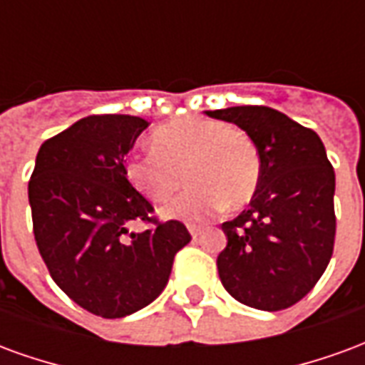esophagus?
<instances>
[{"label":"esophagus","instance_id":"obj_1","mask_svg":"<svg viewBox=\"0 0 365 365\" xmlns=\"http://www.w3.org/2000/svg\"><path fill=\"white\" fill-rule=\"evenodd\" d=\"M187 229H190V235H191V237H193V238H197L199 235H201V229H197V227H193V225H190Z\"/></svg>","mask_w":365,"mask_h":365}]
</instances>
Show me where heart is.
I'll list each match as a JSON object with an SVG mask.
<instances>
[{"label": "heart", "mask_w": 365, "mask_h": 365, "mask_svg": "<svg viewBox=\"0 0 365 365\" xmlns=\"http://www.w3.org/2000/svg\"><path fill=\"white\" fill-rule=\"evenodd\" d=\"M150 146L148 154H130L125 160V178L152 203H166L183 180L190 183L162 209L168 219L201 221L222 205L245 207L258 191L260 152L242 128L217 119L183 117L156 128Z\"/></svg>", "instance_id": "heart-1"}]
</instances>
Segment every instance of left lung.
Segmentation results:
<instances>
[{"instance_id": "obj_1", "label": "left lung", "mask_w": 365, "mask_h": 365, "mask_svg": "<svg viewBox=\"0 0 365 365\" xmlns=\"http://www.w3.org/2000/svg\"><path fill=\"white\" fill-rule=\"evenodd\" d=\"M205 113L246 130L262 160L248 209L222 222L221 283L248 307L287 309L321 279L334 248V170L324 144L314 130L264 105Z\"/></svg>"}]
</instances>
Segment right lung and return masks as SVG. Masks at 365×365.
<instances>
[{"mask_svg": "<svg viewBox=\"0 0 365 365\" xmlns=\"http://www.w3.org/2000/svg\"><path fill=\"white\" fill-rule=\"evenodd\" d=\"M148 127L133 115H90L43 143L29 182L38 252L74 303L120 319L164 291L174 256L191 240L180 221L160 222L125 178V156ZM130 222H150L143 233Z\"/></svg>", "mask_w": 365, "mask_h": 365, "instance_id": "obj_1", "label": "right lung"}]
</instances>
